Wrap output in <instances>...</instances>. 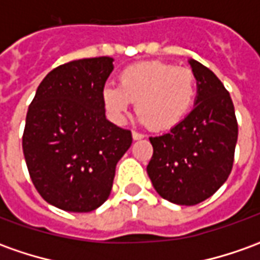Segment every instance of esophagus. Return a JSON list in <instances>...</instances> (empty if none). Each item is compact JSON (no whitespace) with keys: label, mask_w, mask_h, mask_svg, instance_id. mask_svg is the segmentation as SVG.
I'll list each match as a JSON object with an SVG mask.
<instances>
[{"label":"esophagus","mask_w":260,"mask_h":260,"mask_svg":"<svg viewBox=\"0 0 260 260\" xmlns=\"http://www.w3.org/2000/svg\"><path fill=\"white\" fill-rule=\"evenodd\" d=\"M132 138H134L135 141H139V139H143V138H145V135H143V134H141V132L132 131Z\"/></svg>","instance_id":"34e87169"}]
</instances>
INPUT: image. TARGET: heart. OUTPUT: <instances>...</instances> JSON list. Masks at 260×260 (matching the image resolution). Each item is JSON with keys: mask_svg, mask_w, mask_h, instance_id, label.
I'll return each mask as SVG.
<instances>
[{"mask_svg": "<svg viewBox=\"0 0 260 260\" xmlns=\"http://www.w3.org/2000/svg\"><path fill=\"white\" fill-rule=\"evenodd\" d=\"M196 76L189 68L161 61L129 65L118 75V87L103 89V103L115 121H124L131 102L142 122L157 131L171 129L191 111Z\"/></svg>", "mask_w": 260, "mask_h": 260, "instance_id": "obj_1", "label": "heart"}]
</instances>
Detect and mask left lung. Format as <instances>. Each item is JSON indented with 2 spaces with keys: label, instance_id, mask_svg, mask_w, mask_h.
I'll return each instance as SVG.
<instances>
[{
  "label": "left lung",
  "instance_id": "8db88e82",
  "mask_svg": "<svg viewBox=\"0 0 260 260\" xmlns=\"http://www.w3.org/2000/svg\"><path fill=\"white\" fill-rule=\"evenodd\" d=\"M198 80L195 107L169 134L149 138L153 156L147 174L166 201L193 206L217 191L234 163L238 124L221 80L191 59Z\"/></svg>",
  "mask_w": 260,
  "mask_h": 260
}]
</instances>
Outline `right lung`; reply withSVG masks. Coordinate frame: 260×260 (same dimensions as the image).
Masks as SVG:
<instances>
[{"instance_id":"add662e5","label":"right lung","mask_w":260,"mask_h":260,"mask_svg":"<svg viewBox=\"0 0 260 260\" xmlns=\"http://www.w3.org/2000/svg\"><path fill=\"white\" fill-rule=\"evenodd\" d=\"M111 57L71 61L42 80L27 114L22 147L31 182L50 205L75 213L102 206L129 129L106 118L103 89Z\"/></svg>"}]
</instances>
